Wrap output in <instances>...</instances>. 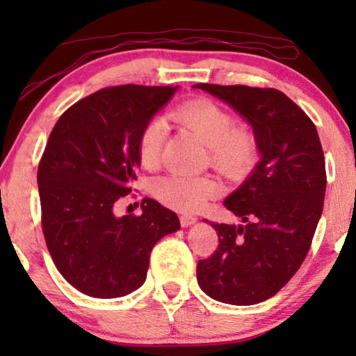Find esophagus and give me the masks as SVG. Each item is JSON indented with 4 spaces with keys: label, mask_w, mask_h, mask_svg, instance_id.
I'll return each instance as SVG.
<instances>
[{
    "label": "esophagus",
    "mask_w": 356,
    "mask_h": 356,
    "mask_svg": "<svg viewBox=\"0 0 356 356\" xmlns=\"http://www.w3.org/2000/svg\"><path fill=\"white\" fill-rule=\"evenodd\" d=\"M197 218L194 216H188V213H183V216H179V223H181V227H189L193 225V223H196Z\"/></svg>",
    "instance_id": "esophagus-1"
}]
</instances>
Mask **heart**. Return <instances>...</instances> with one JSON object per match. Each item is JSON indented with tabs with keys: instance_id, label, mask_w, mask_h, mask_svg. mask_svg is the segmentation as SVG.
Masks as SVG:
<instances>
[{
	"instance_id": "obj_1",
	"label": "heart",
	"mask_w": 356,
	"mask_h": 356,
	"mask_svg": "<svg viewBox=\"0 0 356 356\" xmlns=\"http://www.w3.org/2000/svg\"><path fill=\"white\" fill-rule=\"evenodd\" d=\"M172 118L186 126L209 145V162L218 173L233 181L246 178L259 160V140L246 126H236L235 116L213 100L196 99L177 106ZM167 124L155 116L140 131L138 140L139 162L155 168L162 157ZM220 193L212 177L165 175L154 183V194L165 206L179 212L199 211L209 199Z\"/></svg>"
}]
</instances>
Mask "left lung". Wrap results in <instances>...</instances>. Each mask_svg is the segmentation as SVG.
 <instances>
[{
  "instance_id": "8db88e82",
  "label": "left lung",
  "mask_w": 356,
  "mask_h": 356,
  "mask_svg": "<svg viewBox=\"0 0 356 356\" xmlns=\"http://www.w3.org/2000/svg\"><path fill=\"white\" fill-rule=\"evenodd\" d=\"M232 105L252 126L262 155L223 202L245 225L211 222L218 246L197 262V284L228 305L274 296L303 264L323 213L324 152L308 115L277 89L196 84Z\"/></svg>"
}]
</instances>
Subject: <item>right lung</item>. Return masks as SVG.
Wrapping results in <instances>:
<instances>
[{
	"label": "right lung",
	"instance_id": "1",
	"mask_svg": "<svg viewBox=\"0 0 356 356\" xmlns=\"http://www.w3.org/2000/svg\"><path fill=\"white\" fill-rule=\"evenodd\" d=\"M178 87H105L56 121L38 163L42 230L60 274L94 298H118L145 282L150 251L179 230L178 216L145 197L140 216L115 217L133 191L138 140Z\"/></svg>",
	"mask_w": 356,
	"mask_h": 356
}]
</instances>
